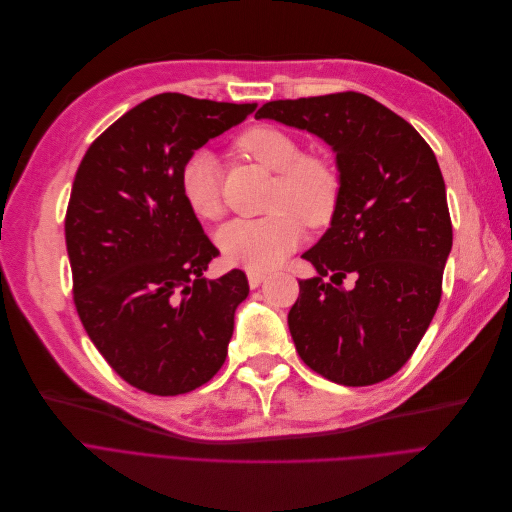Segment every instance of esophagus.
I'll use <instances>...</instances> for the list:
<instances>
[{
  "instance_id": "esophagus-1",
  "label": "esophagus",
  "mask_w": 512,
  "mask_h": 512,
  "mask_svg": "<svg viewBox=\"0 0 512 512\" xmlns=\"http://www.w3.org/2000/svg\"><path fill=\"white\" fill-rule=\"evenodd\" d=\"M264 273H260V271H248V283H250V287H258L262 281H264Z\"/></svg>"
}]
</instances>
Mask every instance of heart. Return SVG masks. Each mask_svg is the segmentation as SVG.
Returning <instances> with one entry per match:
<instances>
[{"label":"heart","instance_id":"1","mask_svg":"<svg viewBox=\"0 0 512 512\" xmlns=\"http://www.w3.org/2000/svg\"><path fill=\"white\" fill-rule=\"evenodd\" d=\"M237 148L277 173L269 200L271 214L237 218L216 235L223 256L250 271L281 264L304 237V223L321 229L333 221L342 200V173L321 154H304L298 137L273 125L241 133ZM179 191L187 208L202 221L223 216L221 164L208 150H196L179 170Z\"/></svg>","mask_w":512,"mask_h":512}]
</instances>
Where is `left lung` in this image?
I'll return each mask as SVG.
<instances>
[{"mask_svg": "<svg viewBox=\"0 0 512 512\" xmlns=\"http://www.w3.org/2000/svg\"><path fill=\"white\" fill-rule=\"evenodd\" d=\"M256 118L325 139L344 183L331 227L302 254L319 275L300 281L287 314L296 350L339 385L385 381L440 306L452 248L440 164L415 127L364 93L275 100Z\"/></svg>", "mask_w": 512, "mask_h": 512, "instance_id": "left-lung-1", "label": "left lung"}]
</instances>
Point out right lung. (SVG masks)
I'll use <instances>...</instances> for the list:
<instances>
[{
  "label": "right lung",
  "instance_id": "add662e5",
  "mask_svg": "<svg viewBox=\"0 0 512 512\" xmlns=\"http://www.w3.org/2000/svg\"><path fill=\"white\" fill-rule=\"evenodd\" d=\"M256 104L160 93L85 152L64 218L79 319L110 367L154 396L208 383L227 358L246 273L206 279L218 254L179 191L189 154Z\"/></svg>",
  "mask_w": 512,
  "mask_h": 512
}]
</instances>
